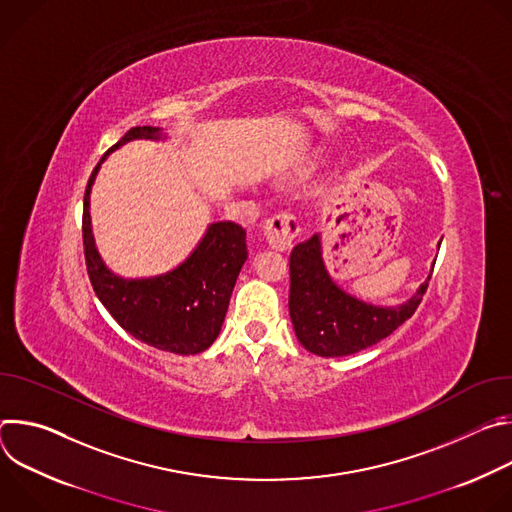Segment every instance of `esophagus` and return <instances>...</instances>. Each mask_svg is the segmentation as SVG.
I'll use <instances>...</instances> for the list:
<instances>
[{"instance_id": "1", "label": "esophagus", "mask_w": 512, "mask_h": 512, "mask_svg": "<svg viewBox=\"0 0 512 512\" xmlns=\"http://www.w3.org/2000/svg\"><path fill=\"white\" fill-rule=\"evenodd\" d=\"M267 243L277 251H289L300 235V218L287 210L269 216L263 227Z\"/></svg>"}]
</instances>
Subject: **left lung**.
I'll return each instance as SVG.
<instances>
[{
  "mask_svg": "<svg viewBox=\"0 0 512 512\" xmlns=\"http://www.w3.org/2000/svg\"><path fill=\"white\" fill-rule=\"evenodd\" d=\"M429 279L431 275L401 306L364 304L332 281L322 261L320 239L314 235L289 255V316L306 350L318 356L354 354L381 342L409 320L423 300Z\"/></svg>",
  "mask_w": 512,
  "mask_h": 512,
  "instance_id": "obj_1",
  "label": "left lung"
}]
</instances>
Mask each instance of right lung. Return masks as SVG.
<instances>
[{"instance_id":"1","label":"right lung","mask_w":512,"mask_h":512,"mask_svg":"<svg viewBox=\"0 0 512 512\" xmlns=\"http://www.w3.org/2000/svg\"><path fill=\"white\" fill-rule=\"evenodd\" d=\"M158 127H131L109 150L131 139H160ZM101 158V162L109 156ZM95 166L83 202V245L91 285L101 304L133 338L174 354H198L221 332L239 271L247 259V233L233 221L212 223L194 253L166 275L123 279L101 261L93 233L89 196Z\"/></svg>"}]
</instances>
